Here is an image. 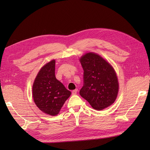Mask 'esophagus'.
I'll use <instances>...</instances> for the list:
<instances>
[{
    "mask_svg": "<svg viewBox=\"0 0 150 150\" xmlns=\"http://www.w3.org/2000/svg\"><path fill=\"white\" fill-rule=\"evenodd\" d=\"M77 91H78V90H77V89H75V90H73V91H72V95H76V94L77 93Z\"/></svg>",
    "mask_w": 150,
    "mask_h": 150,
    "instance_id": "esophagus-1",
    "label": "esophagus"
}]
</instances>
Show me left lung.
<instances>
[{"mask_svg": "<svg viewBox=\"0 0 150 150\" xmlns=\"http://www.w3.org/2000/svg\"><path fill=\"white\" fill-rule=\"evenodd\" d=\"M80 62L84 69V85L81 96L91 107L103 110L115 101L119 92V81L113 66L100 55L89 52L82 55Z\"/></svg>", "mask_w": 150, "mask_h": 150, "instance_id": "left-lung-1", "label": "left lung"}]
</instances>
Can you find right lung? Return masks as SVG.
<instances>
[{"instance_id": "1", "label": "right lung", "mask_w": 150, "mask_h": 150, "mask_svg": "<svg viewBox=\"0 0 150 150\" xmlns=\"http://www.w3.org/2000/svg\"><path fill=\"white\" fill-rule=\"evenodd\" d=\"M55 68V60L46 63L37 73L32 86L35 104L43 113L52 116L59 113L71 93L56 79Z\"/></svg>"}]
</instances>
